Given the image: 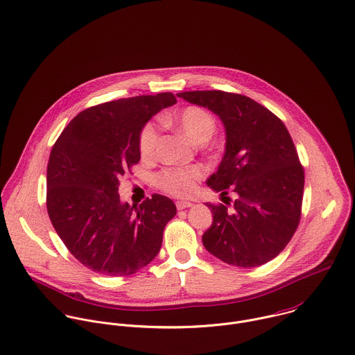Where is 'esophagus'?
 I'll return each mask as SVG.
<instances>
[{"mask_svg":"<svg viewBox=\"0 0 355 355\" xmlns=\"http://www.w3.org/2000/svg\"><path fill=\"white\" fill-rule=\"evenodd\" d=\"M193 203L192 202H187V200H178L177 202V209L178 210H184V209H188V207H192Z\"/></svg>","mask_w":355,"mask_h":355,"instance_id":"esophagus-1","label":"esophagus"}]
</instances>
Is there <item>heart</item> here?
<instances>
[{"mask_svg": "<svg viewBox=\"0 0 355 355\" xmlns=\"http://www.w3.org/2000/svg\"><path fill=\"white\" fill-rule=\"evenodd\" d=\"M166 125L177 127L195 145L206 144L217 130V121L211 113L200 106H187L171 117L162 119ZM157 128L153 123H146L138 137V149L142 159H152L157 148ZM205 173L200 167L166 168L157 175L159 187L174 196H189L195 192L198 182Z\"/></svg>", "mask_w": 355, "mask_h": 355, "instance_id": "heart-1", "label": "heart"}]
</instances>
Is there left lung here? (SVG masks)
I'll return each mask as SVG.
<instances>
[{
	"label": "left lung",
	"mask_w": 355,
	"mask_h": 355,
	"mask_svg": "<svg viewBox=\"0 0 355 355\" xmlns=\"http://www.w3.org/2000/svg\"><path fill=\"white\" fill-rule=\"evenodd\" d=\"M185 101L216 113L227 134L225 153L207 185L232 208L207 203L213 224L202 241L209 253L235 267H259L275 259L295 235L304 191V170L292 137L272 112L249 96L225 91H187Z\"/></svg>",
	"instance_id": "obj_1"
}]
</instances>
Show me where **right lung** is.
<instances>
[{
    "label": "right lung",
    "instance_id": "obj_1",
    "mask_svg": "<svg viewBox=\"0 0 355 355\" xmlns=\"http://www.w3.org/2000/svg\"><path fill=\"white\" fill-rule=\"evenodd\" d=\"M174 94L141 95L80 112L52 146L46 167V210L67 250L87 268L127 277L159 253L174 202L152 195L138 207L120 202L119 178L141 159V128Z\"/></svg>",
    "mask_w": 355,
    "mask_h": 355
}]
</instances>
